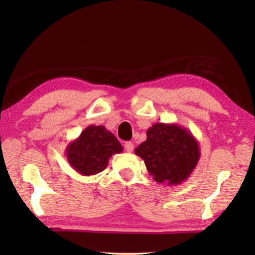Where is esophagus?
Masks as SVG:
<instances>
[{"mask_svg": "<svg viewBox=\"0 0 255 255\" xmlns=\"http://www.w3.org/2000/svg\"><path fill=\"white\" fill-rule=\"evenodd\" d=\"M125 149H126V152L128 153H131L133 150V144L131 141H127V143H125Z\"/></svg>", "mask_w": 255, "mask_h": 255, "instance_id": "obj_1", "label": "esophagus"}]
</instances>
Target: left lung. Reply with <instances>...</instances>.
Wrapping results in <instances>:
<instances>
[{"instance_id":"obj_1","label":"left lung","mask_w":255,"mask_h":255,"mask_svg":"<svg viewBox=\"0 0 255 255\" xmlns=\"http://www.w3.org/2000/svg\"><path fill=\"white\" fill-rule=\"evenodd\" d=\"M147 138L135 149L157 183L178 185L192 173L200 158L195 136L176 124H154Z\"/></svg>"}]
</instances>
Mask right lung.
Here are the masks:
<instances>
[{
    "label": "right lung",
    "mask_w": 255,
    "mask_h": 255,
    "mask_svg": "<svg viewBox=\"0 0 255 255\" xmlns=\"http://www.w3.org/2000/svg\"><path fill=\"white\" fill-rule=\"evenodd\" d=\"M124 150L114 133L105 126L86 127L66 147L70 165L81 175H94L106 169L109 158Z\"/></svg>",
    "instance_id": "1"
}]
</instances>
